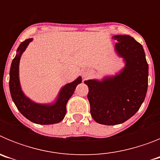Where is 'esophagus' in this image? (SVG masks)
<instances>
[{
  "label": "esophagus",
  "mask_w": 160,
  "mask_h": 160,
  "mask_svg": "<svg viewBox=\"0 0 160 160\" xmlns=\"http://www.w3.org/2000/svg\"><path fill=\"white\" fill-rule=\"evenodd\" d=\"M88 75H89L88 72H83V77L86 78V77H87Z\"/></svg>",
  "instance_id": "34e87169"
}]
</instances>
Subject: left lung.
<instances>
[{
    "label": "left lung",
    "instance_id": "obj_1",
    "mask_svg": "<svg viewBox=\"0 0 160 160\" xmlns=\"http://www.w3.org/2000/svg\"><path fill=\"white\" fill-rule=\"evenodd\" d=\"M114 49L125 62L116 75L102 81H85L87 98L94 121L103 125H117L129 119L140 108L148 86V64L143 48L129 35H114Z\"/></svg>",
    "mask_w": 160,
    "mask_h": 160
}]
</instances>
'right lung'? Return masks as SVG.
I'll list each match as a JSON object with an SVG mask.
<instances>
[{
	"mask_svg": "<svg viewBox=\"0 0 160 160\" xmlns=\"http://www.w3.org/2000/svg\"><path fill=\"white\" fill-rule=\"evenodd\" d=\"M32 38L26 39L20 44L17 54L11 64L9 72V90L12 99L18 111L31 122L41 125H49L60 122L66 113V104L73 95L78 85L82 82V77L62 87L57 99L50 104H41L32 101L22 91L19 79V63L22 54Z\"/></svg>",
	"mask_w": 160,
	"mask_h": 160,
	"instance_id": "obj_1",
	"label": "right lung"
}]
</instances>
